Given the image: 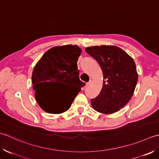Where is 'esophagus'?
<instances>
[{
	"label": "esophagus",
	"instance_id": "esophagus-1",
	"mask_svg": "<svg viewBox=\"0 0 159 159\" xmlns=\"http://www.w3.org/2000/svg\"><path fill=\"white\" fill-rule=\"evenodd\" d=\"M91 83H92V81H91V80H90L89 82H87V83H86V87H88L89 86H90V84H91Z\"/></svg>",
	"mask_w": 159,
	"mask_h": 159
}]
</instances>
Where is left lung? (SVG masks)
<instances>
[{
    "mask_svg": "<svg viewBox=\"0 0 159 159\" xmlns=\"http://www.w3.org/2000/svg\"><path fill=\"white\" fill-rule=\"evenodd\" d=\"M85 51L102 68L103 82L99 95L90 100L94 110L112 114L125 106L133 95L138 81L134 60L121 48L102 45Z\"/></svg>",
    "mask_w": 159,
    "mask_h": 159,
    "instance_id": "obj_1",
    "label": "left lung"
}]
</instances>
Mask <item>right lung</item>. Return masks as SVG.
Returning a JSON list of instances; mask_svg holds the SVG:
<instances>
[{
  "instance_id": "obj_1",
  "label": "right lung",
  "mask_w": 159,
  "mask_h": 159,
  "mask_svg": "<svg viewBox=\"0 0 159 159\" xmlns=\"http://www.w3.org/2000/svg\"><path fill=\"white\" fill-rule=\"evenodd\" d=\"M82 53L77 45H64L50 48L40 58L32 73L31 82L35 98L45 112L60 114L66 111L74 99L85 85L79 78L77 60ZM62 83L75 89V93L62 98L51 95V83Z\"/></svg>"
}]
</instances>
